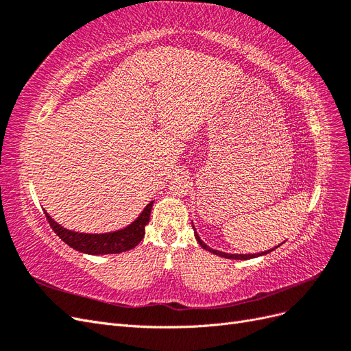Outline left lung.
Wrapping results in <instances>:
<instances>
[{
	"label": "left lung",
	"mask_w": 351,
	"mask_h": 351,
	"mask_svg": "<svg viewBox=\"0 0 351 351\" xmlns=\"http://www.w3.org/2000/svg\"><path fill=\"white\" fill-rule=\"evenodd\" d=\"M193 230H195V237H196V240H197V243L200 244L202 247H204L205 250H208V252H210V253H214V254H217V256H221V258H227V259H239V261H247V259H253V258H258V256H263V254H268L269 252H272V250H275L277 247H280V244L278 246H275L274 249H271V250H265V252H262V253H253V254H239V253H226V252H219V250H215V249H210L209 246H206V244L200 240V237L197 236V232H196V228H195V226H193ZM282 244V243H281Z\"/></svg>",
	"instance_id": "left-lung-1"
}]
</instances>
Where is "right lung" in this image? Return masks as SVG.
<instances>
[{"label":"right lung","instance_id":"add662e5","mask_svg":"<svg viewBox=\"0 0 351 351\" xmlns=\"http://www.w3.org/2000/svg\"><path fill=\"white\" fill-rule=\"evenodd\" d=\"M152 205L154 200L145 206L142 214L132 224L117 231L102 232V234H89V232L67 230L52 219L45 209L44 214L56 234L74 250L86 254H114L134 249L142 241L145 237V227L149 222Z\"/></svg>","mask_w":351,"mask_h":351}]
</instances>
